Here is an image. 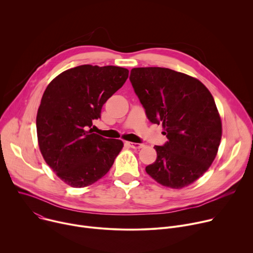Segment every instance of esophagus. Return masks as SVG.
I'll return each mask as SVG.
<instances>
[{"mask_svg": "<svg viewBox=\"0 0 253 253\" xmlns=\"http://www.w3.org/2000/svg\"><path fill=\"white\" fill-rule=\"evenodd\" d=\"M126 145H128L129 147H131L133 149H140L143 147V144L134 143V142H126Z\"/></svg>", "mask_w": 253, "mask_h": 253, "instance_id": "34e87169", "label": "esophagus"}]
</instances>
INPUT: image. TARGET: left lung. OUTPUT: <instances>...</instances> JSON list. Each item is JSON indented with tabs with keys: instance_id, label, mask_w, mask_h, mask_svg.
<instances>
[{
	"instance_id": "obj_1",
	"label": "left lung",
	"mask_w": 253,
	"mask_h": 253,
	"mask_svg": "<svg viewBox=\"0 0 253 253\" xmlns=\"http://www.w3.org/2000/svg\"><path fill=\"white\" fill-rule=\"evenodd\" d=\"M130 82L149 121L163 126L167 141L155 146L146 172L171 188L193 183L212 164L221 140L214 99L197 79L168 68H133Z\"/></svg>"
}]
</instances>
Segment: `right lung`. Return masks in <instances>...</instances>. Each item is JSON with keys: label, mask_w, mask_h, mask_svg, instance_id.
<instances>
[{"label": "right lung", "mask_w": 253, "mask_h": 253, "mask_svg": "<svg viewBox=\"0 0 253 253\" xmlns=\"http://www.w3.org/2000/svg\"><path fill=\"white\" fill-rule=\"evenodd\" d=\"M116 66L81 65L64 71L46 88L37 114L39 147L46 163L72 187L102 178L123 147L92 131L104 103L128 78Z\"/></svg>", "instance_id": "right-lung-1"}]
</instances>
